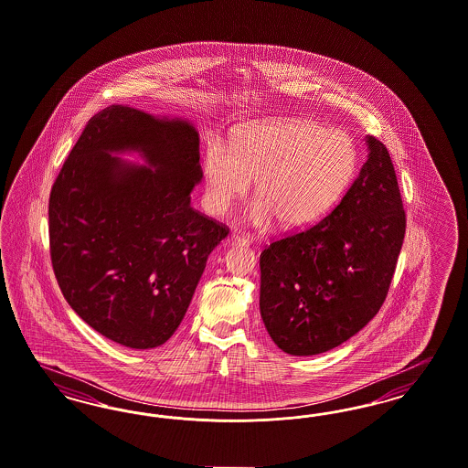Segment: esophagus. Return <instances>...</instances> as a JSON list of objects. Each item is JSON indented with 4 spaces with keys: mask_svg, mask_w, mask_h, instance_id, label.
I'll return each instance as SVG.
<instances>
[{
    "mask_svg": "<svg viewBox=\"0 0 468 468\" xmlns=\"http://www.w3.org/2000/svg\"><path fill=\"white\" fill-rule=\"evenodd\" d=\"M229 241L232 242V244H250V238H246V236H241V234H236V232H232L230 236H229Z\"/></svg>",
    "mask_w": 468,
    "mask_h": 468,
    "instance_id": "obj_1",
    "label": "esophagus"
}]
</instances>
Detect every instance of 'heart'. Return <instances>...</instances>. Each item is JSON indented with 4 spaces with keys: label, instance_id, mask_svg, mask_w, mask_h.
<instances>
[{
    "label": "heart",
    "instance_id": "obj_1",
    "mask_svg": "<svg viewBox=\"0 0 468 468\" xmlns=\"http://www.w3.org/2000/svg\"><path fill=\"white\" fill-rule=\"evenodd\" d=\"M207 207L227 213L255 180L242 222L265 229L317 224L338 205L357 170V153L344 132L309 120H269L244 126L227 145L217 137L205 151Z\"/></svg>",
    "mask_w": 468,
    "mask_h": 468
}]
</instances>
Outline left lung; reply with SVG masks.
Listing matches in <instances>:
<instances>
[{"label": "left lung", "instance_id": "left-lung-1", "mask_svg": "<svg viewBox=\"0 0 468 468\" xmlns=\"http://www.w3.org/2000/svg\"><path fill=\"white\" fill-rule=\"evenodd\" d=\"M364 140L367 159L328 217L260 255V314L286 354L342 346L377 315L388 292L406 215L387 147Z\"/></svg>", "mask_w": 468, "mask_h": 468}]
</instances>
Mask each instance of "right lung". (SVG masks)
Instances as JSON below:
<instances>
[{"mask_svg":"<svg viewBox=\"0 0 468 468\" xmlns=\"http://www.w3.org/2000/svg\"><path fill=\"white\" fill-rule=\"evenodd\" d=\"M135 154L143 165L122 155ZM203 178L189 120L111 105L88 122L53 184L50 253L88 326L135 350L172 338L227 229L191 207Z\"/></svg>","mask_w":468,"mask_h":468,"instance_id":"obj_1","label":"right lung"}]
</instances>
